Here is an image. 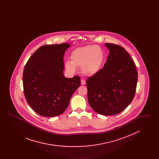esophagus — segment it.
<instances>
[{
	"mask_svg": "<svg viewBox=\"0 0 159 159\" xmlns=\"http://www.w3.org/2000/svg\"><path fill=\"white\" fill-rule=\"evenodd\" d=\"M85 84H86V81L84 80H83V79H82L81 80V84L82 85H84Z\"/></svg>",
	"mask_w": 159,
	"mask_h": 159,
	"instance_id": "1",
	"label": "esophagus"
}]
</instances>
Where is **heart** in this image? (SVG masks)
Returning a JSON list of instances; mask_svg holds the SVG:
<instances>
[{"label": "heart", "mask_w": 159, "mask_h": 159, "mask_svg": "<svg viewBox=\"0 0 159 159\" xmlns=\"http://www.w3.org/2000/svg\"><path fill=\"white\" fill-rule=\"evenodd\" d=\"M71 61L65 63V67L70 73H75L76 67H81L86 76L97 74L102 67L104 53L98 46L88 45L76 48L70 55Z\"/></svg>", "instance_id": "obj_1"}]
</instances>
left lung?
Wrapping results in <instances>:
<instances>
[{"instance_id": "left-lung-1", "label": "left lung", "mask_w": 159, "mask_h": 159, "mask_svg": "<svg viewBox=\"0 0 159 159\" xmlns=\"http://www.w3.org/2000/svg\"><path fill=\"white\" fill-rule=\"evenodd\" d=\"M105 45L109 55L104 67L86 80L88 99L95 112L113 116L123 111L134 98L138 71L134 61L122 46Z\"/></svg>"}]
</instances>
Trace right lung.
I'll return each instance as SVG.
<instances>
[{
    "label": "right lung",
    "mask_w": 159,
    "mask_h": 159,
    "mask_svg": "<svg viewBox=\"0 0 159 159\" xmlns=\"http://www.w3.org/2000/svg\"><path fill=\"white\" fill-rule=\"evenodd\" d=\"M68 43L46 45L38 48L23 71L24 93L31 108L39 115L50 117L63 113L72 95L80 86L79 76L63 75L64 55Z\"/></svg>",
    "instance_id": "add662e5"
}]
</instances>
